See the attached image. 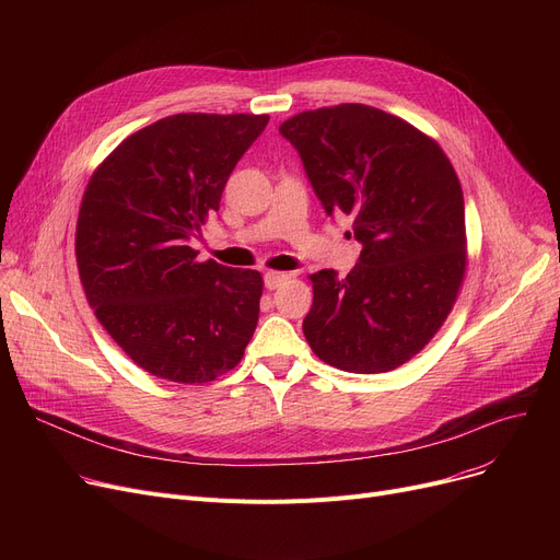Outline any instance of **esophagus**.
<instances>
[{
	"label": "esophagus",
	"instance_id": "34e87169",
	"mask_svg": "<svg viewBox=\"0 0 560 560\" xmlns=\"http://www.w3.org/2000/svg\"><path fill=\"white\" fill-rule=\"evenodd\" d=\"M290 277L285 275V272H268L262 277V281H265V288L268 290H277L281 283H285Z\"/></svg>",
	"mask_w": 560,
	"mask_h": 560
}]
</instances>
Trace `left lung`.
<instances>
[{
  "label": "left lung",
  "mask_w": 560,
  "mask_h": 560,
  "mask_svg": "<svg viewBox=\"0 0 560 560\" xmlns=\"http://www.w3.org/2000/svg\"><path fill=\"white\" fill-rule=\"evenodd\" d=\"M281 136L300 152L327 215L354 220L363 245L347 277L311 275L304 336L345 372H390L435 336L465 277V203L440 144L397 115L340 104L290 117Z\"/></svg>",
  "instance_id": "obj_1"
}]
</instances>
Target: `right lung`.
Segmentation results:
<instances>
[{"mask_svg":"<svg viewBox=\"0 0 560 560\" xmlns=\"http://www.w3.org/2000/svg\"><path fill=\"white\" fill-rule=\"evenodd\" d=\"M270 115L176 113L122 140L93 172L77 268L102 327L144 372L206 384L241 363L262 277L188 245Z\"/></svg>","mask_w":560,"mask_h":560,"instance_id":"1","label":"right lung"}]
</instances>
